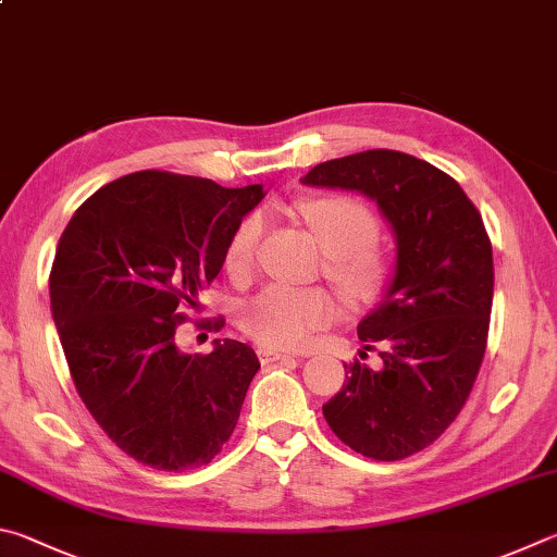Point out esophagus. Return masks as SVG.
Returning a JSON list of instances; mask_svg holds the SVG:
<instances>
[{
    "instance_id": "esophagus-1",
    "label": "esophagus",
    "mask_w": 557,
    "mask_h": 557,
    "mask_svg": "<svg viewBox=\"0 0 557 557\" xmlns=\"http://www.w3.org/2000/svg\"><path fill=\"white\" fill-rule=\"evenodd\" d=\"M258 358H260V362L262 366H270V362H277V360H287V358H292L289 352H285V350H277V348H268V346H260L258 348Z\"/></svg>"
}]
</instances>
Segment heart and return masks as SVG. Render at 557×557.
Returning a JSON list of instances; mask_svg holds the SVG:
<instances>
[{
	"label": "heart",
	"mask_w": 557,
	"mask_h": 557,
	"mask_svg": "<svg viewBox=\"0 0 557 557\" xmlns=\"http://www.w3.org/2000/svg\"><path fill=\"white\" fill-rule=\"evenodd\" d=\"M301 216L319 238L329 260L323 275L350 307L377 301L394 280V258L380 238V219L366 201L350 195L309 199L299 207ZM262 234V216L248 214L236 224L226 246V270L246 275L256 260ZM338 307L326 289L268 287L240 309V326L250 338L270 348H305L313 333L331 326Z\"/></svg>",
	"instance_id": "b5f03b06"
}]
</instances>
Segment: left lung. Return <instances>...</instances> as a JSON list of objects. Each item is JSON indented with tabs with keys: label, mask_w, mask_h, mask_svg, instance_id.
Instances as JSON below:
<instances>
[{
	"label": "left lung",
	"mask_w": 557,
	"mask_h": 557,
	"mask_svg": "<svg viewBox=\"0 0 557 557\" xmlns=\"http://www.w3.org/2000/svg\"><path fill=\"white\" fill-rule=\"evenodd\" d=\"M305 185L358 189L397 236V275L360 321L368 352L323 404L331 431L372 460L431 446L458 417L487 350L494 295L492 240L478 207L436 165L375 148L311 168Z\"/></svg>",
	"instance_id": "1"
}]
</instances>
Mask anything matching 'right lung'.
I'll use <instances>...</instances> for the list:
<instances>
[{
  "mask_svg": "<svg viewBox=\"0 0 557 557\" xmlns=\"http://www.w3.org/2000/svg\"><path fill=\"white\" fill-rule=\"evenodd\" d=\"M260 199L262 185L140 170L97 189L60 236L48 285L70 375L107 436L148 468H201L236 429L256 350L224 338L189 356L175 333Z\"/></svg>",
  "mask_w": 557,
  "mask_h": 557,
  "instance_id": "1",
  "label": "right lung"
}]
</instances>
